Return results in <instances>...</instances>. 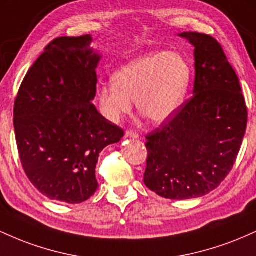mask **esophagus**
Returning a JSON list of instances; mask_svg holds the SVG:
<instances>
[{
  "instance_id": "esophagus-1",
  "label": "esophagus",
  "mask_w": 256,
  "mask_h": 256,
  "mask_svg": "<svg viewBox=\"0 0 256 256\" xmlns=\"http://www.w3.org/2000/svg\"><path fill=\"white\" fill-rule=\"evenodd\" d=\"M140 137V134L134 131H126L125 132V138H134V140H137Z\"/></svg>"
}]
</instances>
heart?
Wrapping results in <instances>:
<instances>
[{"instance_id":"1","label":"heart","mask_w":256,"mask_h":256,"mask_svg":"<svg viewBox=\"0 0 256 256\" xmlns=\"http://www.w3.org/2000/svg\"><path fill=\"white\" fill-rule=\"evenodd\" d=\"M114 83L102 84L98 100L102 114L118 122L132 110L155 124H162L183 104L192 82V67L183 55L154 52L124 64L113 74Z\"/></svg>"}]
</instances>
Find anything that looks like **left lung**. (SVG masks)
<instances>
[{"instance_id": "obj_1", "label": "left lung", "mask_w": 256, "mask_h": 256, "mask_svg": "<svg viewBox=\"0 0 256 256\" xmlns=\"http://www.w3.org/2000/svg\"><path fill=\"white\" fill-rule=\"evenodd\" d=\"M195 50L194 96L146 138L144 184L158 196L196 198L219 186L234 167L248 120L238 77L213 37L182 32Z\"/></svg>"}]
</instances>
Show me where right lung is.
<instances>
[{
	"label": "right lung",
	"mask_w": 256,
	"mask_h": 256,
	"mask_svg": "<svg viewBox=\"0 0 256 256\" xmlns=\"http://www.w3.org/2000/svg\"><path fill=\"white\" fill-rule=\"evenodd\" d=\"M90 34L55 38L34 61L14 104V131L22 168L40 192L80 204L98 188V155L118 143L122 128L98 113Z\"/></svg>",
	"instance_id": "1"
}]
</instances>
